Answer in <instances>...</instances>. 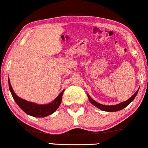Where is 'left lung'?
<instances>
[{"label": "left lung", "mask_w": 148, "mask_h": 148, "mask_svg": "<svg viewBox=\"0 0 148 148\" xmlns=\"http://www.w3.org/2000/svg\"><path fill=\"white\" fill-rule=\"evenodd\" d=\"M138 91H139V89L137 90V92H135V94H133L130 98H129L127 100L125 101V102H121L120 104H118L116 105H112V106H106V105L99 104V103L93 100V99L89 96V94H88V97L89 100H90V102L92 103L93 105H94L95 106L100 109V110H102L103 111H106V112H116V111L122 110V109L125 108V107L128 106V105L130 104L133 100H134L135 96H137V93H138Z\"/></svg>", "instance_id": "obj_1"}]
</instances>
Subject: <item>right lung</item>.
I'll use <instances>...</instances> for the list:
<instances>
[{"instance_id":"add662e5","label":"right lung","mask_w":148,"mask_h":148,"mask_svg":"<svg viewBox=\"0 0 148 148\" xmlns=\"http://www.w3.org/2000/svg\"><path fill=\"white\" fill-rule=\"evenodd\" d=\"M9 86L12 96H13L14 100L15 101V102L17 103V104L19 106V108L27 114L35 117H44L48 116V115L51 114L55 112L58 107H59L60 103H61L62 94H63L64 91V90H62L60 93V94L54 99L53 102L50 103V104H36V103H33L23 100V99H21L19 97H18L15 94V93L14 92L13 88H12L9 78Z\"/></svg>"}]
</instances>
